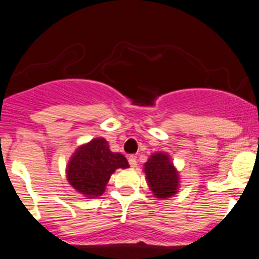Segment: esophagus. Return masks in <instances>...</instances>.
<instances>
[{
    "mask_svg": "<svg viewBox=\"0 0 259 259\" xmlns=\"http://www.w3.org/2000/svg\"><path fill=\"white\" fill-rule=\"evenodd\" d=\"M127 160H129L130 167L136 168V165H138V160H136V157L135 156H129V158H127Z\"/></svg>",
    "mask_w": 259,
    "mask_h": 259,
    "instance_id": "1",
    "label": "esophagus"
}]
</instances>
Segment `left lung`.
<instances>
[{"mask_svg":"<svg viewBox=\"0 0 259 259\" xmlns=\"http://www.w3.org/2000/svg\"><path fill=\"white\" fill-rule=\"evenodd\" d=\"M147 185L156 198H169L180 187L179 171L165 152H156L144 164Z\"/></svg>","mask_w":259,"mask_h":259,"instance_id":"8db88e82","label":"left lung"}]
</instances>
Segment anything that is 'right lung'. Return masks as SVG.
I'll return each mask as SVG.
<instances>
[{"label": "right lung", "instance_id": "1", "mask_svg": "<svg viewBox=\"0 0 259 259\" xmlns=\"http://www.w3.org/2000/svg\"><path fill=\"white\" fill-rule=\"evenodd\" d=\"M119 168H129L125 157L112 152L106 139L96 138L76 148L65 174L76 192L86 198H95L105 192L111 175Z\"/></svg>", "mask_w": 259, "mask_h": 259}]
</instances>
